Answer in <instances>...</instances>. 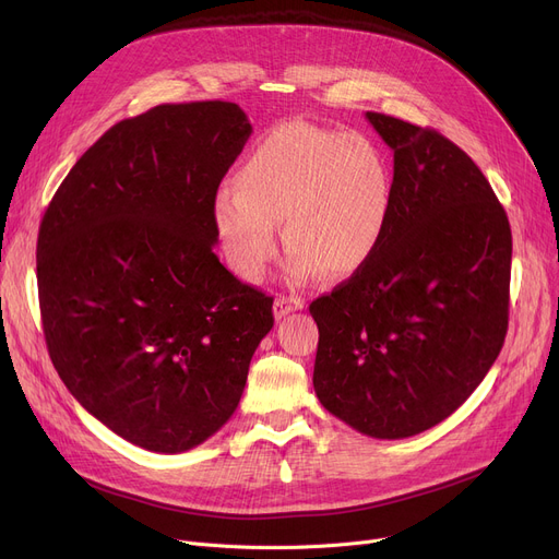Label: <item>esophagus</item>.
<instances>
[{"instance_id":"esophagus-1","label":"esophagus","mask_w":559,"mask_h":559,"mask_svg":"<svg viewBox=\"0 0 559 559\" xmlns=\"http://www.w3.org/2000/svg\"><path fill=\"white\" fill-rule=\"evenodd\" d=\"M306 304H304V299H299V297H276V301H274V317L276 319H283L285 314H289V312H295V310H301Z\"/></svg>"}]
</instances>
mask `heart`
Masks as SVG:
<instances>
[{
  "mask_svg": "<svg viewBox=\"0 0 559 559\" xmlns=\"http://www.w3.org/2000/svg\"><path fill=\"white\" fill-rule=\"evenodd\" d=\"M394 211V171L376 142L306 122L264 133L219 188L213 222L230 270L258 281L278 251V219L292 276L348 278L383 242Z\"/></svg>",
  "mask_w": 559,
  "mask_h": 559,
  "instance_id": "1",
  "label": "heart"
}]
</instances>
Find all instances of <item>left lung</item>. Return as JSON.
<instances>
[{"mask_svg": "<svg viewBox=\"0 0 559 559\" xmlns=\"http://www.w3.org/2000/svg\"><path fill=\"white\" fill-rule=\"evenodd\" d=\"M367 120L394 152V211L376 255L310 304L312 385L350 428L403 439L451 417L501 354L512 230L457 144L392 115Z\"/></svg>", "mask_w": 559, "mask_h": 559, "instance_id": "left-lung-1", "label": "left lung"}]
</instances>
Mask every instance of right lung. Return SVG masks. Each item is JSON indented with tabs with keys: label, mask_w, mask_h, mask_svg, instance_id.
I'll return each mask as SVG.
<instances>
[{
	"label": "right lung",
	"mask_w": 559,
	"mask_h": 559,
	"mask_svg": "<svg viewBox=\"0 0 559 559\" xmlns=\"http://www.w3.org/2000/svg\"><path fill=\"white\" fill-rule=\"evenodd\" d=\"M251 124L238 104L117 122L56 190L36 270L49 358L115 435L181 453L235 413L274 299L215 255L213 201Z\"/></svg>",
	"instance_id": "obj_1"
}]
</instances>
